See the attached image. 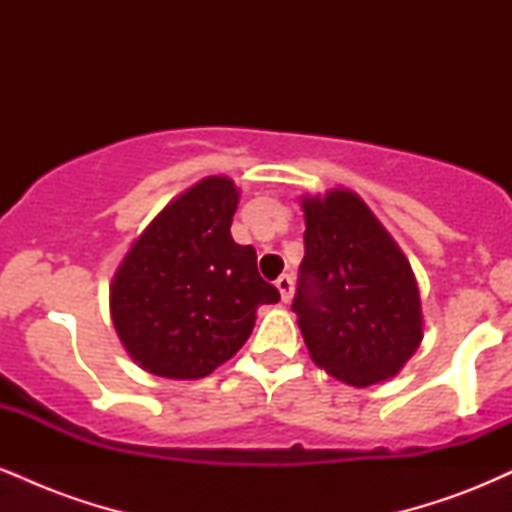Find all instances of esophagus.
I'll return each mask as SVG.
<instances>
[{"label": "esophagus", "instance_id": "esophagus-1", "mask_svg": "<svg viewBox=\"0 0 512 512\" xmlns=\"http://www.w3.org/2000/svg\"><path fill=\"white\" fill-rule=\"evenodd\" d=\"M276 289L281 293V301L289 303L293 298V279L289 274H281L279 279H276Z\"/></svg>", "mask_w": 512, "mask_h": 512}]
</instances>
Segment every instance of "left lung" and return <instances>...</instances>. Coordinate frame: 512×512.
<instances>
[{"label": "left lung", "instance_id": "8db88e82", "mask_svg": "<svg viewBox=\"0 0 512 512\" xmlns=\"http://www.w3.org/2000/svg\"><path fill=\"white\" fill-rule=\"evenodd\" d=\"M305 257L291 310L320 368L346 385L392 378L424 339L407 257L361 197H305Z\"/></svg>", "mask_w": 512, "mask_h": 512}]
</instances>
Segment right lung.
<instances>
[{"mask_svg": "<svg viewBox=\"0 0 512 512\" xmlns=\"http://www.w3.org/2000/svg\"><path fill=\"white\" fill-rule=\"evenodd\" d=\"M236 207L231 180L204 178L149 223L117 269L110 315L149 373L204 378L248 342L257 308L281 298L257 272L255 248L231 236Z\"/></svg>", "mask_w": 512, "mask_h": 512, "instance_id": "obj_1", "label": "right lung"}]
</instances>
